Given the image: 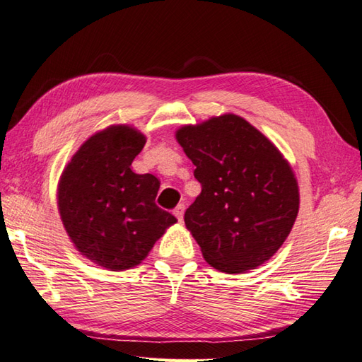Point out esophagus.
<instances>
[{
  "instance_id": "34e87169",
  "label": "esophagus",
  "mask_w": 362,
  "mask_h": 362,
  "mask_svg": "<svg viewBox=\"0 0 362 362\" xmlns=\"http://www.w3.org/2000/svg\"><path fill=\"white\" fill-rule=\"evenodd\" d=\"M173 214H175V217L180 220V222H182V218H184V204L176 206V208L173 209Z\"/></svg>"
}]
</instances>
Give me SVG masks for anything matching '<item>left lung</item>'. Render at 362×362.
I'll list each match as a JSON object with an SVG mask.
<instances>
[{"mask_svg": "<svg viewBox=\"0 0 362 362\" xmlns=\"http://www.w3.org/2000/svg\"><path fill=\"white\" fill-rule=\"evenodd\" d=\"M176 140L202 184L184 223L206 262L242 274L269 261L298 214V184L289 162L262 132L234 114L182 127Z\"/></svg>", "mask_w": 362, "mask_h": 362, "instance_id": "obj_1", "label": "left lung"}]
</instances>
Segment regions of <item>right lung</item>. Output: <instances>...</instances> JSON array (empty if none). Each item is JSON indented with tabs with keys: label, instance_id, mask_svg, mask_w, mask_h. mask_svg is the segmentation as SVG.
I'll return each instance as SVG.
<instances>
[{
	"label": "right lung",
	"instance_id": "obj_1",
	"mask_svg": "<svg viewBox=\"0 0 362 362\" xmlns=\"http://www.w3.org/2000/svg\"><path fill=\"white\" fill-rule=\"evenodd\" d=\"M145 136L128 124L103 129L79 146L62 172L57 206L78 252L114 272L142 262L154 242L176 223L154 203L159 180L131 164Z\"/></svg>",
	"mask_w": 362,
	"mask_h": 362
}]
</instances>
